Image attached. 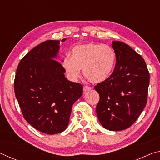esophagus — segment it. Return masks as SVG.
Here are the masks:
<instances>
[{"label":"esophagus","instance_id":"1","mask_svg":"<svg viewBox=\"0 0 160 160\" xmlns=\"http://www.w3.org/2000/svg\"><path fill=\"white\" fill-rule=\"evenodd\" d=\"M91 90V87H89V86H84L83 88V91L84 92H85L87 91H89Z\"/></svg>","mask_w":160,"mask_h":160}]
</instances>
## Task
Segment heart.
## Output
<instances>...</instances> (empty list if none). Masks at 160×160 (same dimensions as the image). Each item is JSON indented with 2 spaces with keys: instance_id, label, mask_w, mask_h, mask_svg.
Masks as SVG:
<instances>
[{
  "instance_id": "heart-1",
  "label": "heart",
  "mask_w": 160,
  "mask_h": 160,
  "mask_svg": "<svg viewBox=\"0 0 160 160\" xmlns=\"http://www.w3.org/2000/svg\"><path fill=\"white\" fill-rule=\"evenodd\" d=\"M70 57H65L62 66L68 78L75 80L83 69L85 76L92 82L100 83L107 80L114 72L116 61L115 50L109 45L87 43L75 47Z\"/></svg>"
}]
</instances>
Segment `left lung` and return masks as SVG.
<instances>
[{"label":"left lung","mask_w":160,"mask_h":160,"mask_svg":"<svg viewBox=\"0 0 160 160\" xmlns=\"http://www.w3.org/2000/svg\"><path fill=\"white\" fill-rule=\"evenodd\" d=\"M116 53L114 72L94 89L99 94L96 112L99 122L109 131L132 126L147 104L150 72L141 56L121 42H113Z\"/></svg>","instance_id":"obj_1"}]
</instances>
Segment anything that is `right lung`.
<instances>
[{"label":"right lung","instance_id":"1","mask_svg":"<svg viewBox=\"0 0 160 160\" xmlns=\"http://www.w3.org/2000/svg\"><path fill=\"white\" fill-rule=\"evenodd\" d=\"M59 44L58 40H48L29 51L18 64L14 81L24 118L34 128L49 135L66 130L72 104L83 90L80 83L66 79L61 63L53 59Z\"/></svg>","mask_w":160,"mask_h":160}]
</instances>
